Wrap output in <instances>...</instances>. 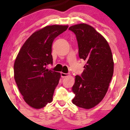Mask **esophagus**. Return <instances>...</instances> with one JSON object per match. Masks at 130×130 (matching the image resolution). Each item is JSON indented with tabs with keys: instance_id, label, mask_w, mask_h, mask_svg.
<instances>
[{
	"instance_id": "34e87169",
	"label": "esophagus",
	"mask_w": 130,
	"mask_h": 130,
	"mask_svg": "<svg viewBox=\"0 0 130 130\" xmlns=\"http://www.w3.org/2000/svg\"><path fill=\"white\" fill-rule=\"evenodd\" d=\"M69 76V74H67V73H61V77H67V76Z\"/></svg>"
}]
</instances>
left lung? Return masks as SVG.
<instances>
[{"instance_id": "1", "label": "left lung", "mask_w": 130, "mask_h": 130, "mask_svg": "<svg viewBox=\"0 0 130 130\" xmlns=\"http://www.w3.org/2000/svg\"><path fill=\"white\" fill-rule=\"evenodd\" d=\"M76 35L79 56L86 61L81 76H76L73 104L90 109L104 99L113 73L112 54L107 41L95 28L86 24L71 26Z\"/></svg>"}]
</instances>
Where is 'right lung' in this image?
<instances>
[{
  "mask_svg": "<svg viewBox=\"0 0 130 130\" xmlns=\"http://www.w3.org/2000/svg\"><path fill=\"white\" fill-rule=\"evenodd\" d=\"M67 25L47 26L35 31L21 47L14 63V78L23 98L35 109H40L53 100L61 77L47 69L53 64L52 44L66 31Z\"/></svg>",
  "mask_w": 130,
  "mask_h": 130,
  "instance_id": "1",
  "label": "right lung"
}]
</instances>
